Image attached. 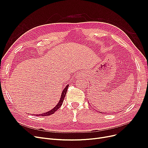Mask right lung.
Masks as SVG:
<instances>
[{"label": "right lung", "instance_id": "obj_1", "mask_svg": "<svg viewBox=\"0 0 148 148\" xmlns=\"http://www.w3.org/2000/svg\"><path fill=\"white\" fill-rule=\"evenodd\" d=\"M68 86L69 85H67V86L65 87V88L64 89L63 92H62V95H61V98H60V99L59 101V103L56 105V106L54 107L52 110H50L49 112H47L46 113H42V114H36V116H50L52 114H53L54 112H55L56 111H57L59 108L61 107V106L62 105V103H63V101H64V99L65 97V95H66V92H67V89H68Z\"/></svg>", "mask_w": 148, "mask_h": 148}]
</instances>
